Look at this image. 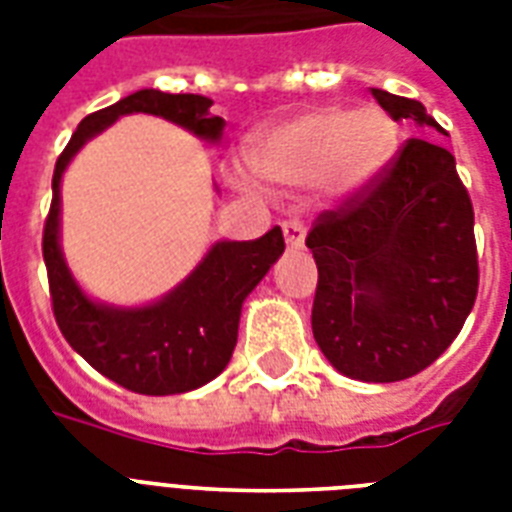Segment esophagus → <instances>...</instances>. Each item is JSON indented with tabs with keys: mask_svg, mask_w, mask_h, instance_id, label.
<instances>
[{
	"mask_svg": "<svg viewBox=\"0 0 512 512\" xmlns=\"http://www.w3.org/2000/svg\"><path fill=\"white\" fill-rule=\"evenodd\" d=\"M284 239H287V247L300 249L305 244V225L300 220H287L284 223Z\"/></svg>",
	"mask_w": 512,
	"mask_h": 512,
	"instance_id": "esophagus-1",
	"label": "esophagus"
}]
</instances>
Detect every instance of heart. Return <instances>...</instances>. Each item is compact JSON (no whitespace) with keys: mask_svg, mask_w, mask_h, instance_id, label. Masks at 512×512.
Returning a JSON list of instances; mask_svg holds the SVG:
<instances>
[{"mask_svg":"<svg viewBox=\"0 0 512 512\" xmlns=\"http://www.w3.org/2000/svg\"><path fill=\"white\" fill-rule=\"evenodd\" d=\"M396 148V124L380 108H316L257 140L249 159L271 183L324 180L332 193L350 196L377 180Z\"/></svg>","mask_w":512,"mask_h":512,"instance_id":"1","label":"heart"}]
</instances>
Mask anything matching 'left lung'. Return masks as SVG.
<instances>
[{"mask_svg":"<svg viewBox=\"0 0 512 512\" xmlns=\"http://www.w3.org/2000/svg\"><path fill=\"white\" fill-rule=\"evenodd\" d=\"M393 122L438 127L420 100L372 90ZM313 337L350 380L414 377L460 335L478 295L473 204L454 156L406 140L377 180L316 217Z\"/></svg>","mask_w":512,"mask_h":512,"instance_id":"1","label":"left lung"}]
</instances>
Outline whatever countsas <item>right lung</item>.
Here are the masks:
<instances>
[{"mask_svg":"<svg viewBox=\"0 0 512 512\" xmlns=\"http://www.w3.org/2000/svg\"><path fill=\"white\" fill-rule=\"evenodd\" d=\"M204 95L138 90L84 116L58 156L42 255L52 313L68 345L116 385L143 396L188 393L223 372L239 337L241 305L284 252L279 225L255 241H217L183 284L151 305L116 308L95 303L71 276L60 249V180L79 148L127 114H154L196 138L217 143L225 122Z\"/></svg>","mask_w":512,"mask_h":512,"instance_id":"obj_1","label":"right lung"}]
</instances>
